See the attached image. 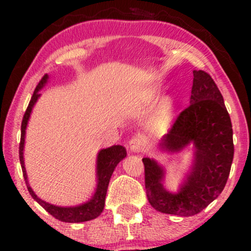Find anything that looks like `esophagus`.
I'll use <instances>...</instances> for the list:
<instances>
[{
    "mask_svg": "<svg viewBox=\"0 0 251 251\" xmlns=\"http://www.w3.org/2000/svg\"><path fill=\"white\" fill-rule=\"evenodd\" d=\"M128 146L132 152L139 153V152H143L144 149H145L146 140L144 139L142 135H134V137L131 138V140L128 142Z\"/></svg>",
    "mask_w": 251,
    "mask_h": 251,
    "instance_id": "obj_1",
    "label": "esophagus"
}]
</instances>
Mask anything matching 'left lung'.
I'll use <instances>...</instances> for the list:
<instances>
[{"label": "left lung", "mask_w": 251, "mask_h": 251, "mask_svg": "<svg viewBox=\"0 0 251 251\" xmlns=\"http://www.w3.org/2000/svg\"><path fill=\"white\" fill-rule=\"evenodd\" d=\"M190 144L195 148L194 165L177 194L164 188L162 166L143 158L146 196L157 211L184 217L198 214L220 196L229 177L234 159L231 120L220 89L204 71H194L189 106L178 114L160 146L179 152Z\"/></svg>", "instance_id": "1"}]
</instances>
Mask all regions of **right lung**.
I'll return each instance as SVG.
<instances>
[{
  "instance_id": "1",
  "label": "right lung",
  "mask_w": 251,
  "mask_h": 251,
  "mask_svg": "<svg viewBox=\"0 0 251 251\" xmlns=\"http://www.w3.org/2000/svg\"><path fill=\"white\" fill-rule=\"evenodd\" d=\"M48 81V75L46 74L42 77L41 81L39 82V85L36 86L35 91H34L33 97H31L29 105H28L27 109H25V113L22 119L21 124V142H20V163H21L22 172H24V177L27 184V189L31 195V197L35 200L40 205L42 206L46 211H48L50 214L55 217L56 220L61 222H68V223H80V222H86L91 221L97 218L98 216L102 212L103 206H105V198L106 194H107V188L109 179H111V176L113 174L116 166L119 164L120 160H123L126 157V149L122 145H113L108 149H102L100 150L99 153H98L97 158V176H98V184L97 189L94 195L92 196V198L86 203L81 204V205L77 206H56L53 204L47 203V201H42L41 198H39L35 195V192L31 190L28 183V177L25 174V160H24V148H25V128H27L28 120H29L31 109H33L34 105L37 101L40 96V89H41L45 83Z\"/></svg>"
}]
</instances>
